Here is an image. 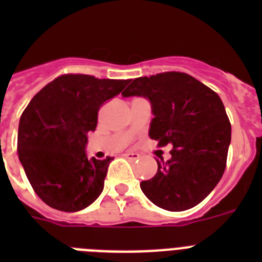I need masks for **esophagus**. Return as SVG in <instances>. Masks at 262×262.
<instances>
[{
  "instance_id": "esophagus-1",
  "label": "esophagus",
  "mask_w": 262,
  "mask_h": 262,
  "mask_svg": "<svg viewBox=\"0 0 262 262\" xmlns=\"http://www.w3.org/2000/svg\"><path fill=\"white\" fill-rule=\"evenodd\" d=\"M123 156L126 157L127 160H136V159H139V157H140V155L136 154V152H126Z\"/></svg>"
}]
</instances>
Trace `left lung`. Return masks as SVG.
<instances>
[{
	"instance_id": "obj_1",
	"label": "left lung",
	"mask_w": 262,
	"mask_h": 262,
	"mask_svg": "<svg viewBox=\"0 0 262 262\" xmlns=\"http://www.w3.org/2000/svg\"><path fill=\"white\" fill-rule=\"evenodd\" d=\"M123 97H144L154 119L149 138L160 147L173 145L168 161L157 160V173L140 189L168 211H184L209 195L226 169L231 124L221 97L181 72L139 77Z\"/></svg>"
}]
</instances>
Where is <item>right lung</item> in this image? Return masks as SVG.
<instances>
[{
	"label": "right lung",
	"mask_w": 262,
	"mask_h": 262,
	"mask_svg": "<svg viewBox=\"0 0 262 262\" xmlns=\"http://www.w3.org/2000/svg\"><path fill=\"white\" fill-rule=\"evenodd\" d=\"M128 82L60 76L25 108L18 127V156L32 189L52 209L80 211L101 195L111 157L89 159L88 134L96 129L101 106Z\"/></svg>",
	"instance_id": "right-lung-1"
}]
</instances>
